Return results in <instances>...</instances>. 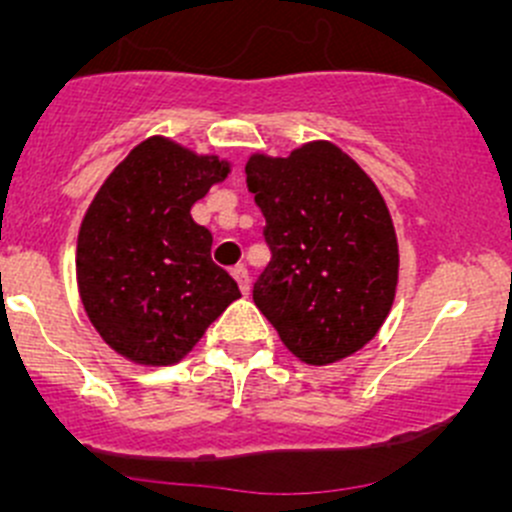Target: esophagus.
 Instances as JSON below:
<instances>
[{
    "label": "esophagus",
    "mask_w": 512,
    "mask_h": 512,
    "mask_svg": "<svg viewBox=\"0 0 512 512\" xmlns=\"http://www.w3.org/2000/svg\"><path fill=\"white\" fill-rule=\"evenodd\" d=\"M232 277H235L237 285H240L242 294H250V272H247V267H245V265L232 267Z\"/></svg>",
    "instance_id": "esophagus-1"
}]
</instances>
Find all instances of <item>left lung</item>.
I'll list each match as a JSON object with an SVG mask.
<instances>
[{"mask_svg":"<svg viewBox=\"0 0 512 512\" xmlns=\"http://www.w3.org/2000/svg\"><path fill=\"white\" fill-rule=\"evenodd\" d=\"M245 173L272 252L252 289L257 309L307 364L359 352L384 324L399 280L394 223L374 180L327 141L289 158L257 153Z\"/></svg>","mask_w":512,"mask_h":512,"instance_id":"obj_1","label":"left lung"}]
</instances>
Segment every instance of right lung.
<instances>
[{"mask_svg": "<svg viewBox=\"0 0 512 512\" xmlns=\"http://www.w3.org/2000/svg\"><path fill=\"white\" fill-rule=\"evenodd\" d=\"M230 165L153 136L116 165L84 215L76 280L103 342L126 359L168 366L240 297L210 257L213 235L190 218Z\"/></svg>", "mask_w": 512, "mask_h": 512, "instance_id": "1", "label": "right lung"}]
</instances>
